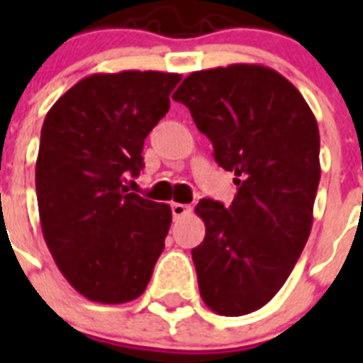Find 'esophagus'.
Segmentation results:
<instances>
[{"label":"esophagus","mask_w":363,"mask_h":363,"mask_svg":"<svg viewBox=\"0 0 363 363\" xmlns=\"http://www.w3.org/2000/svg\"><path fill=\"white\" fill-rule=\"evenodd\" d=\"M171 211H173V218H175V220H179V218H182V216L190 215L192 207H190V205H184V203H173L171 205Z\"/></svg>","instance_id":"obj_1"}]
</instances>
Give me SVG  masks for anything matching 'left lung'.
<instances>
[{"label": "left lung", "mask_w": 363, "mask_h": 363, "mask_svg": "<svg viewBox=\"0 0 363 363\" xmlns=\"http://www.w3.org/2000/svg\"><path fill=\"white\" fill-rule=\"evenodd\" d=\"M235 173L230 207L201 199L205 239L192 248L199 294L216 315L264 307L286 282L309 239L320 182V135L292 82L271 67L194 71L173 94Z\"/></svg>", "instance_id": "obj_1"}]
</instances>
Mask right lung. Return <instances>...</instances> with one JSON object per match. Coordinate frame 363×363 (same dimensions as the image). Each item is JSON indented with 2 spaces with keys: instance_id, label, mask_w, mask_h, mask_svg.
Masks as SVG:
<instances>
[{
  "instance_id": "right-lung-1",
  "label": "right lung",
  "mask_w": 363,
  "mask_h": 363,
  "mask_svg": "<svg viewBox=\"0 0 363 363\" xmlns=\"http://www.w3.org/2000/svg\"><path fill=\"white\" fill-rule=\"evenodd\" d=\"M182 77L96 73L47 113L35 165L43 238L71 286L98 303L139 298L171 226V207L124 186Z\"/></svg>"
}]
</instances>
